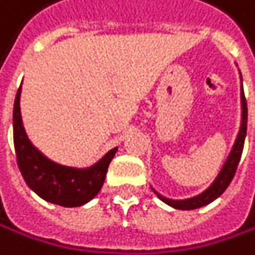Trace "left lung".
<instances>
[{
    "label": "left lung",
    "mask_w": 255,
    "mask_h": 255,
    "mask_svg": "<svg viewBox=\"0 0 255 255\" xmlns=\"http://www.w3.org/2000/svg\"><path fill=\"white\" fill-rule=\"evenodd\" d=\"M240 98H242V125H240V130H239V134H237V139L234 142V146L233 150L225 162V165L222 166V170L219 173V176L216 177V180L211 183V187L207 188L203 193H200L199 196H194V197H190V199H183V200H173V199H168L162 196L160 193H157L153 187V193L162 200L165 202L166 205H170V207L176 208V210H196V208H200L203 205H208L211 203L213 200H216L225 190L228 188V185L231 183L234 174H236V170H237V165L240 162V157H242V151H243V143H245V136H247V124H248V107H247V99H245V93H243V89H242V93H240Z\"/></svg>",
    "instance_id": "left-lung-1"
}]
</instances>
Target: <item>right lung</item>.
I'll use <instances>...</instances> for the list:
<instances>
[{"label":"right lung","mask_w":255,"mask_h":255,"mask_svg":"<svg viewBox=\"0 0 255 255\" xmlns=\"http://www.w3.org/2000/svg\"><path fill=\"white\" fill-rule=\"evenodd\" d=\"M21 87L13 104V143L19 171L28 185L44 200L61 207H81L102 188L107 170L118 148L107 153L90 168H72L47 159L28 140L19 110Z\"/></svg>","instance_id":"obj_1"}]
</instances>
